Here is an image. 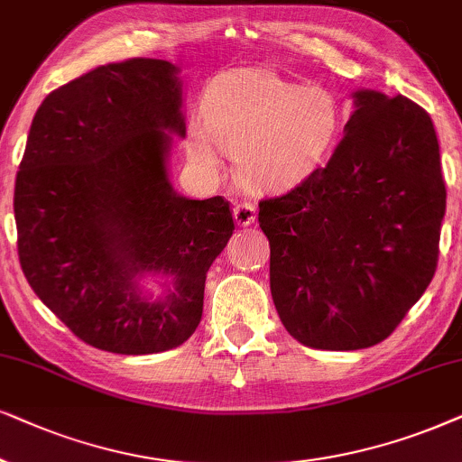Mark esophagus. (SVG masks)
<instances>
[{"instance_id": "esophagus-1", "label": "esophagus", "mask_w": 462, "mask_h": 462, "mask_svg": "<svg viewBox=\"0 0 462 462\" xmlns=\"http://www.w3.org/2000/svg\"><path fill=\"white\" fill-rule=\"evenodd\" d=\"M235 219L238 226H251L255 221V205L254 202H238L235 207Z\"/></svg>"}]
</instances>
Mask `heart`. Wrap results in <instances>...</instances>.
I'll list each match as a JSON object with an SVG mask.
<instances>
[{
  "label": "heart",
  "mask_w": 462,
  "mask_h": 462,
  "mask_svg": "<svg viewBox=\"0 0 462 462\" xmlns=\"http://www.w3.org/2000/svg\"><path fill=\"white\" fill-rule=\"evenodd\" d=\"M340 103L321 86H298L260 67L221 73L202 95L188 128L196 167L215 173L219 150L255 189H285L315 173L340 133Z\"/></svg>",
  "instance_id": "heart-1"
}]
</instances>
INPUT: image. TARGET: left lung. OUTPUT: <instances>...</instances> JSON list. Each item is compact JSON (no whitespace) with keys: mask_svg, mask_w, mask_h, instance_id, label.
Here are the masks:
<instances>
[{"mask_svg":"<svg viewBox=\"0 0 462 462\" xmlns=\"http://www.w3.org/2000/svg\"><path fill=\"white\" fill-rule=\"evenodd\" d=\"M353 97L328 164L257 215L276 312L310 348L386 340L438 268L446 183L431 116L403 95Z\"/></svg>","mask_w":462,"mask_h":462,"instance_id":"left-lung-1","label":"left lung"}]
</instances>
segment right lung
Segmentation results:
<instances>
[{"mask_svg": "<svg viewBox=\"0 0 462 462\" xmlns=\"http://www.w3.org/2000/svg\"><path fill=\"white\" fill-rule=\"evenodd\" d=\"M186 134L177 67L126 59L52 90L31 122L14 186L18 260L35 295L90 346L175 348L199 328L207 270L235 232L230 202L171 186V134ZM145 273L174 289L147 300Z\"/></svg>", "mask_w": 462, "mask_h": 462, "instance_id": "obj_1", "label": "right lung"}]
</instances>
